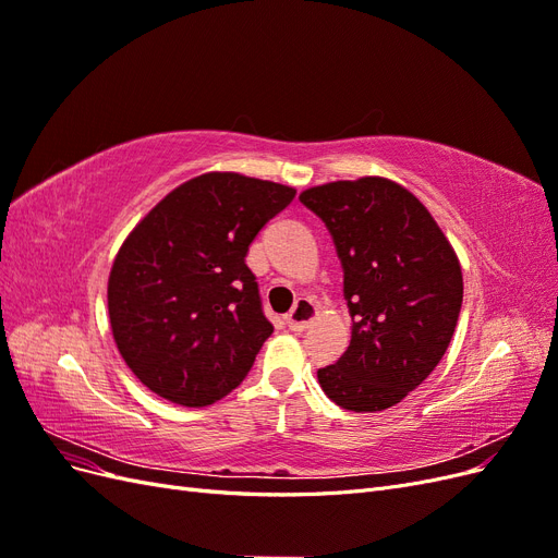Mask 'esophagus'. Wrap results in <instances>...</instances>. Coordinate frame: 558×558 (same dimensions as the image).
<instances>
[{"instance_id":"obj_1","label":"esophagus","mask_w":558,"mask_h":558,"mask_svg":"<svg viewBox=\"0 0 558 558\" xmlns=\"http://www.w3.org/2000/svg\"><path fill=\"white\" fill-rule=\"evenodd\" d=\"M314 316H316L314 300L300 298V300L295 302V305H293V310H291L289 314H286V326H289L293 332H302V330L310 328Z\"/></svg>"}]
</instances>
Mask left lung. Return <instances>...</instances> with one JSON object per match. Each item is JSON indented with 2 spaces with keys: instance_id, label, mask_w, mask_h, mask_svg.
<instances>
[{
  "instance_id": "8db88e82",
  "label": "left lung",
  "mask_w": 558,
  "mask_h": 558,
  "mask_svg": "<svg viewBox=\"0 0 558 558\" xmlns=\"http://www.w3.org/2000/svg\"><path fill=\"white\" fill-rule=\"evenodd\" d=\"M326 223L344 269L351 342L318 369L324 393L349 412L393 408L442 361L463 302L459 258L430 211L381 177L300 193Z\"/></svg>"
}]
</instances>
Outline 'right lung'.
<instances>
[{"label":"right lung","mask_w":558,"mask_h":558,"mask_svg":"<svg viewBox=\"0 0 558 558\" xmlns=\"http://www.w3.org/2000/svg\"><path fill=\"white\" fill-rule=\"evenodd\" d=\"M295 191L234 172L181 183L134 228L109 275L111 332L160 398L205 408L238 388L272 324L246 253Z\"/></svg>","instance_id":"right-lung-1"}]
</instances>
